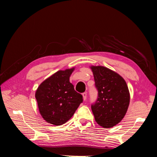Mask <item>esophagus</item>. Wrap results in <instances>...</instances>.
<instances>
[{
	"label": "esophagus",
	"mask_w": 157,
	"mask_h": 157,
	"mask_svg": "<svg viewBox=\"0 0 157 157\" xmlns=\"http://www.w3.org/2000/svg\"><path fill=\"white\" fill-rule=\"evenodd\" d=\"M82 97H83V100L86 101V98H87V94L86 92H84L82 94Z\"/></svg>",
	"instance_id": "1"
}]
</instances>
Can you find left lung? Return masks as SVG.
Returning a JSON list of instances; mask_svg holds the SVG:
<instances>
[{"label": "left lung", "mask_w": 157, "mask_h": 157, "mask_svg": "<svg viewBox=\"0 0 157 157\" xmlns=\"http://www.w3.org/2000/svg\"><path fill=\"white\" fill-rule=\"evenodd\" d=\"M98 91L96 102L92 105L95 121L105 128H112L124 117L130 95L125 80L103 66H90Z\"/></svg>", "instance_id": "8db88e82"}]
</instances>
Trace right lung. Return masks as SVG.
Instances as JSON below:
<instances>
[{
	"label": "right lung",
	"mask_w": 157,
	"mask_h": 157,
	"mask_svg": "<svg viewBox=\"0 0 157 157\" xmlns=\"http://www.w3.org/2000/svg\"><path fill=\"white\" fill-rule=\"evenodd\" d=\"M75 67L59 70L44 80L36 90L35 98L40 115L50 124L60 126L73 117L82 96L69 81Z\"/></svg>",
	"instance_id": "right-lung-1"
}]
</instances>
